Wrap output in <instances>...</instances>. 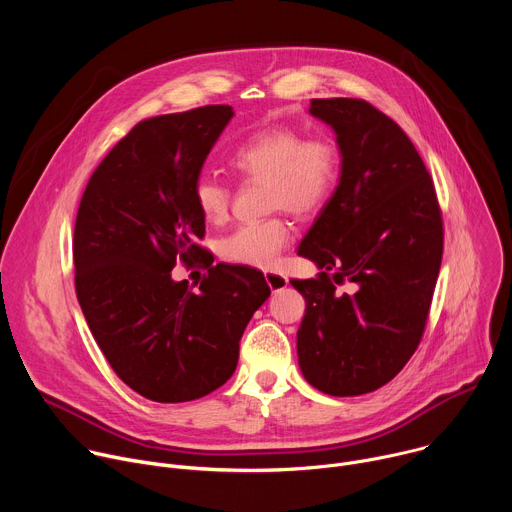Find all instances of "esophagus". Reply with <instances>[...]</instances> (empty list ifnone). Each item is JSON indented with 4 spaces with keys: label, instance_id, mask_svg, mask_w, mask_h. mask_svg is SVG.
I'll return each mask as SVG.
<instances>
[{
    "label": "esophagus",
    "instance_id": "esophagus-1",
    "mask_svg": "<svg viewBox=\"0 0 512 512\" xmlns=\"http://www.w3.org/2000/svg\"><path fill=\"white\" fill-rule=\"evenodd\" d=\"M265 281L271 287V291H279L287 285V277L281 273H275V271H265Z\"/></svg>",
    "mask_w": 512,
    "mask_h": 512
}]
</instances>
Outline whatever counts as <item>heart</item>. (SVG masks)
<instances>
[{
    "mask_svg": "<svg viewBox=\"0 0 512 512\" xmlns=\"http://www.w3.org/2000/svg\"><path fill=\"white\" fill-rule=\"evenodd\" d=\"M233 168L251 180H265L269 210L285 208L296 216L318 212L334 194L340 178V152L326 137H310L291 127H265L249 135L231 156ZM194 204L212 225L227 221L231 188L212 174L198 176ZM291 227L281 216L247 223L218 243L229 263L267 269L287 245Z\"/></svg>",
    "mask_w": 512,
    "mask_h": 512,
    "instance_id": "heart-1",
    "label": "heart"
}]
</instances>
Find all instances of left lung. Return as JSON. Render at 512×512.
Here are the masks:
<instances>
[{
  "instance_id": "left-lung-1",
  "label": "left lung",
  "mask_w": 512,
  "mask_h": 512,
  "mask_svg": "<svg viewBox=\"0 0 512 512\" xmlns=\"http://www.w3.org/2000/svg\"><path fill=\"white\" fill-rule=\"evenodd\" d=\"M310 113L334 129L342 164L298 249L322 271L289 281L306 300L298 360L318 391L354 397L387 385L419 346L442 265V210L391 117L344 97L312 99ZM344 280L352 295L337 291Z\"/></svg>"
}]
</instances>
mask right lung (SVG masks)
<instances>
[{
	"label": "right lung",
	"mask_w": 512,
	"mask_h": 512,
	"mask_svg": "<svg viewBox=\"0 0 512 512\" xmlns=\"http://www.w3.org/2000/svg\"><path fill=\"white\" fill-rule=\"evenodd\" d=\"M233 115L206 105L137 123L81 198L72 241L81 310L117 377L150 401H194L225 385L271 294L261 271L212 265L196 243L204 216L194 184ZM178 258L209 267L196 292L171 279Z\"/></svg>",
	"instance_id": "add662e5"
}]
</instances>
